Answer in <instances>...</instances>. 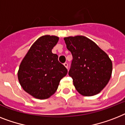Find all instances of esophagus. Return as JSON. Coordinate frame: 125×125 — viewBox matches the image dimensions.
<instances>
[{"mask_svg": "<svg viewBox=\"0 0 125 125\" xmlns=\"http://www.w3.org/2000/svg\"><path fill=\"white\" fill-rule=\"evenodd\" d=\"M63 65H64V66L67 69H68V63L67 62H65L64 63H63Z\"/></svg>", "mask_w": 125, "mask_h": 125, "instance_id": "34e87169", "label": "esophagus"}]
</instances>
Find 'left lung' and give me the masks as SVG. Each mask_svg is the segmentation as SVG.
Instances as JSON below:
<instances>
[{
	"label": "left lung",
	"instance_id": "obj_1",
	"mask_svg": "<svg viewBox=\"0 0 125 125\" xmlns=\"http://www.w3.org/2000/svg\"><path fill=\"white\" fill-rule=\"evenodd\" d=\"M73 56L69 75L83 96L98 94L107 85L112 71V61L96 43L83 36L64 38Z\"/></svg>",
	"mask_w": 125,
	"mask_h": 125
}]
</instances>
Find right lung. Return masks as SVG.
Segmentation results:
<instances>
[{"label": "right lung", "instance_id": "obj_1", "mask_svg": "<svg viewBox=\"0 0 125 125\" xmlns=\"http://www.w3.org/2000/svg\"><path fill=\"white\" fill-rule=\"evenodd\" d=\"M58 37L45 35L38 38L20 63L18 78L24 91L38 99L49 98L57 90L67 69L52 49Z\"/></svg>", "mask_w": 125, "mask_h": 125}]
</instances>
